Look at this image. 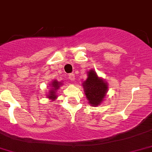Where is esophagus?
<instances>
[{"instance_id":"34e87169","label":"esophagus","mask_w":152,"mask_h":152,"mask_svg":"<svg viewBox=\"0 0 152 152\" xmlns=\"http://www.w3.org/2000/svg\"><path fill=\"white\" fill-rule=\"evenodd\" d=\"M69 78L71 80H75V75H74V74H70V75H69Z\"/></svg>"}]
</instances>
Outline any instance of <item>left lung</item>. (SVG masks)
Here are the masks:
<instances>
[{"label":"left lung","mask_w":152,"mask_h":152,"mask_svg":"<svg viewBox=\"0 0 152 152\" xmlns=\"http://www.w3.org/2000/svg\"><path fill=\"white\" fill-rule=\"evenodd\" d=\"M83 86L90 104L96 106L100 105L108 90L107 83L98 77L94 71L90 70L88 72L87 79L83 83Z\"/></svg>","instance_id":"8db88e82"}]
</instances>
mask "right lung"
<instances>
[{
	"label": "right lung",
	"mask_w": 152,
	"mask_h": 152,
	"mask_svg": "<svg viewBox=\"0 0 152 152\" xmlns=\"http://www.w3.org/2000/svg\"><path fill=\"white\" fill-rule=\"evenodd\" d=\"M61 84H62V83H59V82H58L57 80H54V81L51 83V85H52L53 88H52V90H50V95L48 96L49 99H50L53 100L56 98L57 96L56 95V90L59 88V87H60Z\"/></svg>",
	"instance_id": "1"
}]
</instances>
